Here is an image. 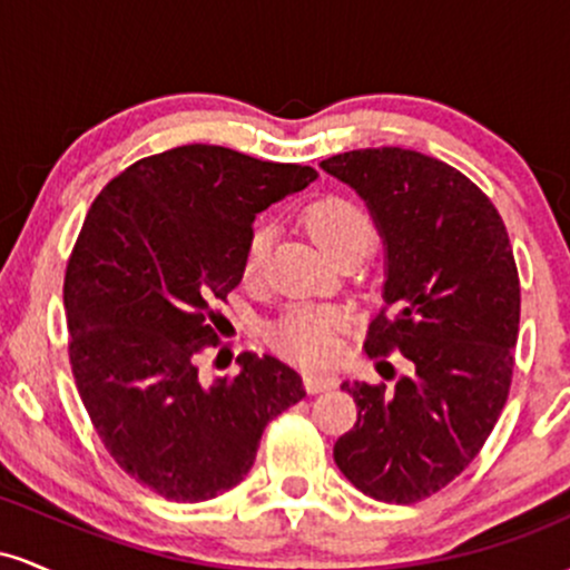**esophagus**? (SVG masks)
Instances as JSON below:
<instances>
[{"mask_svg":"<svg viewBox=\"0 0 570 570\" xmlns=\"http://www.w3.org/2000/svg\"><path fill=\"white\" fill-rule=\"evenodd\" d=\"M305 389L311 391V394H318V391H326V389H335L337 385V377L330 375V372H305Z\"/></svg>","mask_w":570,"mask_h":570,"instance_id":"obj_1","label":"esophagus"}]
</instances>
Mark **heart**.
I'll return each instance as SVG.
<instances>
[{
    "label": "heart",
    "instance_id": "1",
    "mask_svg": "<svg viewBox=\"0 0 570 570\" xmlns=\"http://www.w3.org/2000/svg\"><path fill=\"white\" fill-rule=\"evenodd\" d=\"M305 227L316 244L335 259L362 257L375 238V225L362 203L345 195H324L305 208ZM273 246V227L257 225L246 240V278L263 276ZM343 316L332 307H294L273 326L278 348L303 364H322L335 348V332Z\"/></svg>",
    "mask_w": 570,
    "mask_h": 570
}]
</instances>
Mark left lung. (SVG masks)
I'll list each match as a JSON object with an SVG mask.
<instances>
[{"mask_svg":"<svg viewBox=\"0 0 570 570\" xmlns=\"http://www.w3.org/2000/svg\"><path fill=\"white\" fill-rule=\"evenodd\" d=\"M322 168L367 200L389 252L364 351L410 362L394 389L343 383L358 415L335 463L372 499L417 503L474 461L507 404L520 332L512 244L469 176L415 149H353Z\"/></svg>","mask_w":570,"mask_h":570,"instance_id":"obj_1","label":"left lung"}]
</instances>
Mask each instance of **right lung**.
Here are the masks:
<instances>
[{
  "instance_id": "add662e5",
  "label": "right lung",
  "mask_w": 570,
  "mask_h": 570,
  "mask_svg": "<svg viewBox=\"0 0 570 570\" xmlns=\"http://www.w3.org/2000/svg\"><path fill=\"white\" fill-rule=\"evenodd\" d=\"M316 176L185 144L117 174L82 222L63 276L71 375L107 453L163 499L238 485L267 423L305 396L299 372L267 353L244 351L238 375L214 383L198 356L222 345L214 303L244 278L254 217Z\"/></svg>"
}]
</instances>
